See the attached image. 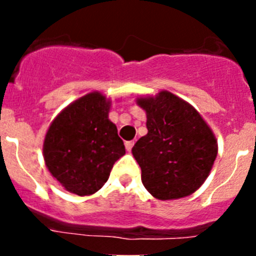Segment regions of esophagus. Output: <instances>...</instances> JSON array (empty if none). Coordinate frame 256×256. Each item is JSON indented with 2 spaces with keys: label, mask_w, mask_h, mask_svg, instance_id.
<instances>
[{
  "label": "esophagus",
  "mask_w": 256,
  "mask_h": 256,
  "mask_svg": "<svg viewBox=\"0 0 256 256\" xmlns=\"http://www.w3.org/2000/svg\"><path fill=\"white\" fill-rule=\"evenodd\" d=\"M133 144H134V141H126V151H128V152L132 150Z\"/></svg>",
  "instance_id": "1"
}]
</instances>
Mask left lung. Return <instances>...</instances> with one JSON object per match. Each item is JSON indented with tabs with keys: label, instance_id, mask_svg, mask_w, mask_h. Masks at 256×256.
Instances as JSON below:
<instances>
[{
	"label": "left lung",
	"instance_id": "obj_1",
	"mask_svg": "<svg viewBox=\"0 0 256 256\" xmlns=\"http://www.w3.org/2000/svg\"><path fill=\"white\" fill-rule=\"evenodd\" d=\"M136 102L148 118V134L132 148L144 188L158 200L190 196L205 182L218 154L212 128L191 104L169 91Z\"/></svg>",
	"mask_w": 256,
	"mask_h": 256
}]
</instances>
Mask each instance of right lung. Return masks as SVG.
Here are the masks:
<instances>
[{
    "label": "right lung",
    "mask_w": 256,
    "mask_h": 256,
    "mask_svg": "<svg viewBox=\"0 0 256 256\" xmlns=\"http://www.w3.org/2000/svg\"><path fill=\"white\" fill-rule=\"evenodd\" d=\"M112 101L94 91L62 108L44 141L51 176L66 191L94 195L108 180L112 165L126 154L116 126L108 119Z\"/></svg>",
    "instance_id": "right-lung-1"
}]
</instances>
